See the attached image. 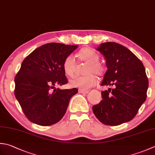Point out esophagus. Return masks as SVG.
Listing matches in <instances>:
<instances>
[{
    "label": "esophagus",
    "instance_id": "34e87169",
    "mask_svg": "<svg viewBox=\"0 0 155 155\" xmlns=\"http://www.w3.org/2000/svg\"><path fill=\"white\" fill-rule=\"evenodd\" d=\"M89 92V90H83V89H78V93H85V94H87V93H88Z\"/></svg>",
    "mask_w": 155,
    "mask_h": 155
}]
</instances>
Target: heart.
<instances>
[{
    "label": "heart",
    "instance_id": "b5f03b06",
    "mask_svg": "<svg viewBox=\"0 0 155 155\" xmlns=\"http://www.w3.org/2000/svg\"><path fill=\"white\" fill-rule=\"evenodd\" d=\"M77 57L81 62L87 64L83 72L86 75L73 78L70 81V84L81 89H89L97 83V78L94 74L101 77L105 71V67L104 64L99 61L100 58L99 54L91 48H83L77 54ZM76 67L75 61L71 56H66L63 60V71L68 77H73Z\"/></svg>",
    "mask_w": 155,
    "mask_h": 155
}]
</instances>
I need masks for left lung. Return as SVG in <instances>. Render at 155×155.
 Listing matches in <instances>:
<instances>
[{"mask_svg":"<svg viewBox=\"0 0 155 155\" xmlns=\"http://www.w3.org/2000/svg\"><path fill=\"white\" fill-rule=\"evenodd\" d=\"M104 55L107 70L101 86L102 101L93 106L96 117L104 124L118 126L132 120L147 99L148 80L143 64L128 48L115 42L97 48Z\"/></svg>","mask_w":155,"mask_h":155,"instance_id":"left-lung-1","label":"left lung"}]
</instances>
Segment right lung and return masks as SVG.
<instances>
[{"instance_id": "obj_1", "label": "right lung", "mask_w": 155, "mask_h": 155, "mask_svg": "<svg viewBox=\"0 0 155 155\" xmlns=\"http://www.w3.org/2000/svg\"><path fill=\"white\" fill-rule=\"evenodd\" d=\"M78 45L50 43L38 48L21 64L15 77V95L30 122L48 126L62 119L78 89H56L68 83L62 62Z\"/></svg>"}]
</instances>
